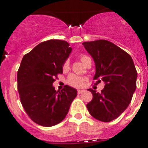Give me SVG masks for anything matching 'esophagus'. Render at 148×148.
<instances>
[{
    "label": "esophagus",
    "instance_id": "esophagus-1",
    "mask_svg": "<svg viewBox=\"0 0 148 148\" xmlns=\"http://www.w3.org/2000/svg\"><path fill=\"white\" fill-rule=\"evenodd\" d=\"M84 92V90H77V93H78V94H81V93Z\"/></svg>",
    "mask_w": 148,
    "mask_h": 148
}]
</instances>
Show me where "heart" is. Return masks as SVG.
<instances>
[{
  "label": "heart",
  "mask_w": 148,
  "mask_h": 148,
  "mask_svg": "<svg viewBox=\"0 0 148 148\" xmlns=\"http://www.w3.org/2000/svg\"><path fill=\"white\" fill-rule=\"evenodd\" d=\"M89 58H90L85 55H82L80 56V60L84 64H85V62ZM69 67V61H66L64 62V65H63V69L66 71V70L68 69ZM84 80L85 79L83 77H79V76L75 75V74H71L69 77L68 79H67V83L74 87H81L84 85Z\"/></svg>",
  "instance_id": "b5f03b06"
}]
</instances>
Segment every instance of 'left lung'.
<instances>
[{
	"label": "left lung",
	"mask_w": 148,
	"mask_h": 148,
	"mask_svg": "<svg viewBox=\"0 0 148 148\" xmlns=\"http://www.w3.org/2000/svg\"><path fill=\"white\" fill-rule=\"evenodd\" d=\"M82 45L95 64L93 79L105 82L100 93L89 89L93 97L87 108L95 119L109 122L118 118L130 105L137 87V70L132 57L110 41L98 40Z\"/></svg>",
	"instance_id": "obj_1"
}]
</instances>
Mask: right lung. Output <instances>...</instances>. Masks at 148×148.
Wrapping results in <instances>:
<instances>
[{
	"mask_svg": "<svg viewBox=\"0 0 148 148\" xmlns=\"http://www.w3.org/2000/svg\"><path fill=\"white\" fill-rule=\"evenodd\" d=\"M72 48L64 40H50L38 44L24 56L17 73L18 91L30 119L43 127L56 125L65 119L77 97L76 89L66 85L55 90L53 83Z\"/></svg>",
	"mask_w": 148,
	"mask_h": 148,
	"instance_id": "add662e5",
	"label": "right lung"
}]
</instances>
